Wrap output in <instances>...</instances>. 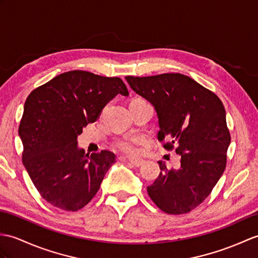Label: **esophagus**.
<instances>
[{"mask_svg":"<svg viewBox=\"0 0 258 258\" xmlns=\"http://www.w3.org/2000/svg\"><path fill=\"white\" fill-rule=\"evenodd\" d=\"M125 160L130 161V163L133 164L135 167H140L144 164V159L142 158H125Z\"/></svg>","mask_w":258,"mask_h":258,"instance_id":"esophagus-1","label":"esophagus"}]
</instances>
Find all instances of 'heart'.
Wrapping results in <instances>:
<instances>
[{
    "instance_id": "heart-1",
    "label": "heart",
    "mask_w": 258,
    "mask_h": 258,
    "mask_svg": "<svg viewBox=\"0 0 258 258\" xmlns=\"http://www.w3.org/2000/svg\"><path fill=\"white\" fill-rule=\"evenodd\" d=\"M144 141L142 136L137 135H128L121 137V139H117L113 142V146L118 152L124 153V154H135L139 151V145Z\"/></svg>"
}]
</instances>
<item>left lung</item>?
Here are the masks:
<instances>
[{"instance_id": "1", "label": "left lung", "mask_w": 258, "mask_h": 258, "mask_svg": "<svg viewBox=\"0 0 258 258\" xmlns=\"http://www.w3.org/2000/svg\"><path fill=\"white\" fill-rule=\"evenodd\" d=\"M134 91L157 113V139L180 155V168L158 161L159 176L147 192L167 214H185L207 199L224 172L231 135L225 109L214 92L181 74L127 76Z\"/></svg>"}]
</instances>
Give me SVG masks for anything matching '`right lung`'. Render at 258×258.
<instances>
[{
	"instance_id": "1",
	"label": "right lung",
	"mask_w": 258,
	"mask_h": 258,
	"mask_svg": "<svg viewBox=\"0 0 258 258\" xmlns=\"http://www.w3.org/2000/svg\"><path fill=\"white\" fill-rule=\"evenodd\" d=\"M118 93L128 95L121 78L82 70L63 73L29 93L19 126L22 160L51 206L75 212L97 195L116 156L109 151L89 156L78 149L77 136Z\"/></svg>"
}]
</instances>
